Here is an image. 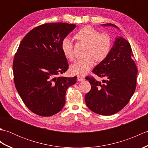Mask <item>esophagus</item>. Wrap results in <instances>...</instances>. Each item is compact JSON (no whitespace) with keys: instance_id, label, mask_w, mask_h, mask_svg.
Wrapping results in <instances>:
<instances>
[{"instance_id":"1","label":"esophagus","mask_w":148,"mask_h":148,"mask_svg":"<svg viewBox=\"0 0 148 148\" xmlns=\"http://www.w3.org/2000/svg\"><path fill=\"white\" fill-rule=\"evenodd\" d=\"M77 80L79 81H82L84 80V77H82L81 76H77Z\"/></svg>"}]
</instances>
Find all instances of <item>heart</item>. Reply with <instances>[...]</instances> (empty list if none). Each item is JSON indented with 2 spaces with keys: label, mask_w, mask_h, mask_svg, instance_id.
Returning <instances> with one entry per match:
<instances>
[{
  "label": "heart",
  "mask_w": 148,
  "mask_h": 148,
  "mask_svg": "<svg viewBox=\"0 0 148 148\" xmlns=\"http://www.w3.org/2000/svg\"><path fill=\"white\" fill-rule=\"evenodd\" d=\"M77 41L86 44L85 58L79 59L71 66V71L76 75L87 74L95 64V61L106 59L111 51L112 39L106 33H100L93 27L87 25L77 32L74 36ZM63 54L69 60H73L74 55L73 45L68 38L63 39L61 44Z\"/></svg>",
  "instance_id": "b5f03b06"
}]
</instances>
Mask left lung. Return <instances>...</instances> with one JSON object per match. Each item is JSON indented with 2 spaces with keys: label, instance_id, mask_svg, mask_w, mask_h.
Here are the masks:
<instances>
[{
  "label": "left lung",
  "instance_id": "obj_1",
  "mask_svg": "<svg viewBox=\"0 0 148 148\" xmlns=\"http://www.w3.org/2000/svg\"><path fill=\"white\" fill-rule=\"evenodd\" d=\"M102 25L118 29L111 23ZM133 56L130 43L121 37H116L109 55L92 71L97 76L106 79L101 83L93 77H86L91 84V90L84 100L91 111L101 115H112L128 103L136 88L138 72Z\"/></svg>",
  "mask_w": 148,
  "mask_h": 148
}]
</instances>
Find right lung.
I'll list each match as a JSON object with an SVG mask.
<instances>
[{"mask_svg": "<svg viewBox=\"0 0 148 148\" xmlns=\"http://www.w3.org/2000/svg\"><path fill=\"white\" fill-rule=\"evenodd\" d=\"M76 25L48 23L34 28L24 37L13 60L16 88L25 104L40 116H51L65 103L68 88L77 77L58 76L67 71L62 40Z\"/></svg>", "mask_w": 148, "mask_h": 148, "instance_id": "1", "label": "right lung"}]
</instances>
